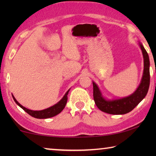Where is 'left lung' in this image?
Returning a JSON list of instances; mask_svg holds the SVG:
<instances>
[{"mask_svg":"<svg viewBox=\"0 0 156 156\" xmlns=\"http://www.w3.org/2000/svg\"><path fill=\"white\" fill-rule=\"evenodd\" d=\"M144 59L143 74L138 87L129 96L119 99L108 100L102 96L96 83L93 82L94 99L96 106L102 112L113 115H122L130 112L144 98L150 84L149 58L142 44L139 42Z\"/></svg>","mask_w":156,"mask_h":156,"instance_id":"obj_1","label":"left lung"}]
</instances>
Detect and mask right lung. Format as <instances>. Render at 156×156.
<instances>
[{"mask_svg": "<svg viewBox=\"0 0 156 156\" xmlns=\"http://www.w3.org/2000/svg\"><path fill=\"white\" fill-rule=\"evenodd\" d=\"M69 90L70 89L66 92L65 94L64 95V96L62 97V98L58 102H57L56 104H55L54 105H53V106L47 108V109L41 110V111H33V110L27 109V108L23 107V105H21L19 102L17 101L16 99L15 98L14 96H13V94H12V97L16 103L20 107L22 108L25 112H27L29 115H30L34 118H38V119H46V118L54 117V116L58 115V113H60L62 112L63 109L65 108L66 104H67V95L69 94Z\"/></svg>", "mask_w": 156, "mask_h": 156, "instance_id": "right-lung-1", "label": "right lung"}]
</instances>
